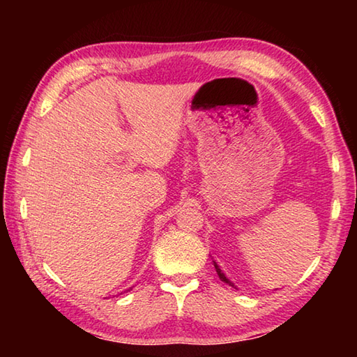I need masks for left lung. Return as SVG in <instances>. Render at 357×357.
I'll return each instance as SVG.
<instances>
[{
	"mask_svg": "<svg viewBox=\"0 0 357 357\" xmlns=\"http://www.w3.org/2000/svg\"><path fill=\"white\" fill-rule=\"evenodd\" d=\"M213 263H214V268H215V271H217V275H219V279H220L222 282H225V283H228V285H229V287L236 288V287H234V283H233L231 280H229V279H228V277H227L225 274H223V273H222V269L219 268V266H217V263H215V261H213Z\"/></svg>",
	"mask_w": 357,
	"mask_h": 357,
	"instance_id": "left-lung-1",
	"label": "left lung"
}]
</instances>
